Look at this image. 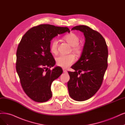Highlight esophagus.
<instances>
[{"instance_id":"obj_1","label":"esophagus","mask_w":125,"mask_h":125,"mask_svg":"<svg viewBox=\"0 0 125 125\" xmlns=\"http://www.w3.org/2000/svg\"><path fill=\"white\" fill-rule=\"evenodd\" d=\"M63 72L64 73H67V71L66 70H65V69H63Z\"/></svg>"}]
</instances>
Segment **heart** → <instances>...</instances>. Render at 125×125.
<instances>
[{"label": "heart", "mask_w": 125, "mask_h": 125, "mask_svg": "<svg viewBox=\"0 0 125 125\" xmlns=\"http://www.w3.org/2000/svg\"><path fill=\"white\" fill-rule=\"evenodd\" d=\"M67 43L72 46V51L77 56H80L82 52V47L79 44V38L76 34L70 33L63 37ZM50 52L53 54L58 53V41L54 39L51 42L50 46ZM76 58L73 54L68 55H60L55 58V61L58 66L63 68H67L75 62Z\"/></svg>", "instance_id": "1"}]
</instances>
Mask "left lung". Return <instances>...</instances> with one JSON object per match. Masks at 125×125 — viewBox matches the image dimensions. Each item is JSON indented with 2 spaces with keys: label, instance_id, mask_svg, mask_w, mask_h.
<instances>
[{
  "label": "left lung",
  "instance_id": "obj_1",
  "mask_svg": "<svg viewBox=\"0 0 125 125\" xmlns=\"http://www.w3.org/2000/svg\"><path fill=\"white\" fill-rule=\"evenodd\" d=\"M72 30L83 32L85 42L80 59L71 67L75 72H68L67 87L72 98L82 101L94 96L102 84L108 67V47L103 36L88 26H77Z\"/></svg>",
  "mask_w": 125,
  "mask_h": 125
}]
</instances>
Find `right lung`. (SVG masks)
Here are the masks:
<instances>
[{
	"label": "right lung",
	"mask_w": 125,
	"mask_h": 125,
	"mask_svg": "<svg viewBox=\"0 0 125 125\" xmlns=\"http://www.w3.org/2000/svg\"><path fill=\"white\" fill-rule=\"evenodd\" d=\"M66 32H70L67 27L40 25L28 31L18 44L16 72L25 93L36 102H46L51 98L52 82L63 73L59 66L50 70L55 64L50 46L53 38Z\"/></svg>",
	"instance_id": "1"
}]
</instances>
